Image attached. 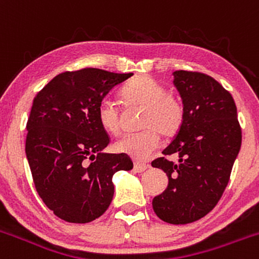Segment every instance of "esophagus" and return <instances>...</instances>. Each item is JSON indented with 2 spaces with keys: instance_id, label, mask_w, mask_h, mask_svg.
<instances>
[{
  "instance_id": "1",
  "label": "esophagus",
  "mask_w": 259,
  "mask_h": 259,
  "mask_svg": "<svg viewBox=\"0 0 259 259\" xmlns=\"http://www.w3.org/2000/svg\"><path fill=\"white\" fill-rule=\"evenodd\" d=\"M150 167V165H148V163H141V162H136L135 163V171L136 172H145L146 170H147V168Z\"/></svg>"
}]
</instances>
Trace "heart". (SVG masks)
I'll return each mask as SVG.
<instances>
[{
    "mask_svg": "<svg viewBox=\"0 0 259 259\" xmlns=\"http://www.w3.org/2000/svg\"><path fill=\"white\" fill-rule=\"evenodd\" d=\"M127 106L143 107L141 124L145 130L127 133L116 142V150L137 161L147 160L161 143L163 136H174L184 122V106L178 98L166 93L165 88L150 76H137L119 91ZM97 117L102 128L116 135L119 132V108L116 102L103 99L98 104Z\"/></svg>",
    "mask_w": 259,
    "mask_h": 259,
    "instance_id": "1",
    "label": "heart"
}]
</instances>
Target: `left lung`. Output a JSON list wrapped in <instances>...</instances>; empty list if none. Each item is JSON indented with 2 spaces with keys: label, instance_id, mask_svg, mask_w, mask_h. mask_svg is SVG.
Masks as SVG:
<instances>
[{
  "label": "left lung",
  "instance_id": "8db88e82",
  "mask_svg": "<svg viewBox=\"0 0 259 259\" xmlns=\"http://www.w3.org/2000/svg\"><path fill=\"white\" fill-rule=\"evenodd\" d=\"M174 85L184 106V122L162 151L175 153L152 161L168 185L152 200L156 215L170 224H188L205 217L222 198L242 145L234 99L222 84L203 73L174 71Z\"/></svg>",
  "mask_w": 259,
  "mask_h": 259
}]
</instances>
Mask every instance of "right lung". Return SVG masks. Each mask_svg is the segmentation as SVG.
<instances>
[{
    "mask_svg": "<svg viewBox=\"0 0 259 259\" xmlns=\"http://www.w3.org/2000/svg\"><path fill=\"white\" fill-rule=\"evenodd\" d=\"M133 74L96 68L65 71L36 94L27 119L26 157L45 205L69 223H89L111 205L119 170H132L126 153H106L109 137L97 117L109 91Z\"/></svg>",
    "mask_w": 259,
    "mask_h": 259,
    "instance_id": "right-lung-1",
    "label": "right lung"
}]
</instances>
